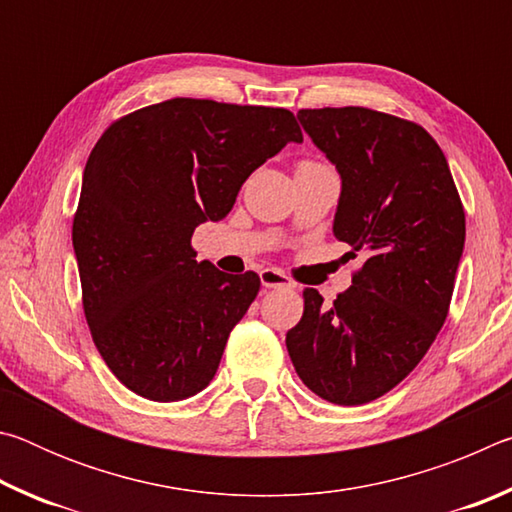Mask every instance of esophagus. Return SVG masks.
<instances>
[{"label":"esophagus","instance_id":"esophagus-1","mask_svg":"<svg viewBox=\"0 0 512 512\" xmlns=\"http://www.w3.org/2000/svg\"><path fill=\"white\" fill-rule=\"evenodd\" d=\"M259 280H262V287H266V289L293 287V282L289 280V277L282 271H277V268H264V271L259 273Z\"/></svg>","mask_w":512,"mask_h":512}]
</instances>
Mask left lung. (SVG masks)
Here are the masks:
<instances>
[{
	"mask_svg": "<svg viewBox=\"0 0 512 512\" xmlns=\"http://www.w3.org/2000/svg\"><path fill=\"white\" fill-rule=\"evenodd\" d=\"M298 119L341 176L334 237L366 262L332 305L302 291L287 350L309 391L357 406L400 384L443 327L465 212L445 153L422 126L359 106L300 110Z\"/></svg>",
	"mask_w": 512,
	"mask_h": 512,
	"instance_id": "8db88e82",
	"label": "left lung"
}]
</instances>
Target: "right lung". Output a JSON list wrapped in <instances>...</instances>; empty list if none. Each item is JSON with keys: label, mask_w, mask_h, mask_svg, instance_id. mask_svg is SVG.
Returning <instances> with one entry per match:
<instances>
[{"label": "right lung", "mask_w": 512, "mask_h": 512, "mask_svg": "<svg viewBox=\"0 0 512 512\" xmlns=\"http://www.w3.org/2000/svg\"><path fill=\"white\" fill-rule=\"evenodd\" d=\"M289 142L302 133L284 108L169 99L112 121L94 144L72 244L92 341L133 393L187 400L216 375L259 275L196 262L192 235Z\"/></svg>", "instance_id": "add662e5"}]
</instances>
